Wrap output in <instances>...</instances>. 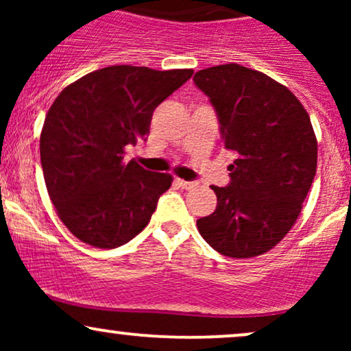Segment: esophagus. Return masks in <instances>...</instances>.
<instances>
[{
  "instance_id": "34e87169",
  "label": "esophagus",
  "mask_w": 351,
  "mask_h": 351,
  "mask_svg": "<svg viewBox=\"0 0 351 351\" xmlns=\"http://www.w3.org/2000/svg\"><path fill=\"white\" fill-rule=\"evenodd\" d=\"M176 183H178L183 189H191L196 186L195 181H186V180H181V178H176Z\"/></svg>"
}]
</instances>
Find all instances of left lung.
I'll return each instance as SVG.
<instances>
[{
    "mask_svg": "<svg viewBox=\"0 0 351 351\" xmlns=\"http://www.w3.org/2000/svg\"><path fill=\"white\" fill-rule=\"evenodd\" d=\"M193 80L215 107L224 148L236 153L231 183L213 186L217 206L196 226L223 256H261L291 231L312 186L317 138L310 117L287 87L239 64L208 67Z\"/></svg>",
    "mask_w": 351,
    "mask_h": 351,
    "instance_id": "8db88e82",
    "label": "left lung"
}]
</instances>
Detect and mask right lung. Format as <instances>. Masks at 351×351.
<instances>
[{
    "mask_svg": "<svg viewBox=\"0 0 351 351\" xmlns=\"http://www.w3.org/2000/svg\"><path fill=\"white\" fill-rule=\"evenodd\" d=\"M193 75L110 66L54 100L41 132V165L58 216L77 239L114 249L142 232L171 175L145 170L125 150L150 134L153 110Z\"/></svg>",
    "mask_w": 351,
    "mask_h": 351,
    "instance_id": "obj_1",
    "label": "right lung"
}]
</instances>
